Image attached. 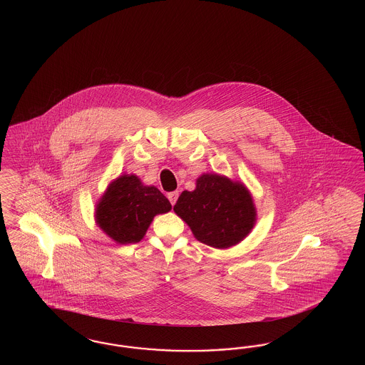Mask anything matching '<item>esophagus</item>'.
<instances>
[{
  "label": "esophagus",
  "mask_w": 365,
  "mask_h": 365,
  "mask_svg": "<svg viewBox=\"0 0 365 365\" xmlns=\"http://www.w3.org/2000/svg\"><path fill=\"white\" fill-rule=\"evenodd\" d=\"M178 197H179V192H178V191H173V192H168V194H167V198L170 199L171 205H175Z\"/></svg>",
  "instance_id": "esophagus-1"
}]
</instances>
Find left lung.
I'll list each match as a JSON object with an SVG mask.
<instances>
[{
    "label": "left lung",
    "instance_id": "left-lung-1",
    "mask_svg": "<svg viewBox=\"0 0 365 365\" xmlns=\"http://www.w3.org/2000/svg\"><path fill=\"white\" fill-rule=\"evenodd\" d=\"M174 211L195 238L217 249L241 242L253 229L255 207L242 183L217 174L198 178L194 191H183Z\"/></svg>",
    "mask_w": 365,
    "mask_h": 365
}]
</instances>
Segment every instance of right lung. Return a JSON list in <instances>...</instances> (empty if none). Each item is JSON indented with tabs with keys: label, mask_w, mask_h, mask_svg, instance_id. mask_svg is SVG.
<instances>
[{
	"label": "right lung",
	"mask_w": 365,
	"mask_h": 365,
	"mask_svg": "<svg viewBox=\"0 0 365 365\" xmlns=\"http://www.w3.org/2000/svg\"><path fill=\"white\" fill-rule=\"evenodd\" d=\"M171 210L168 199L154 186H144L135 175L112 182L96 209V221L116 242H139L156 214Z\"/></svg>",
	"instance_id": "1"
}]
</instances>
